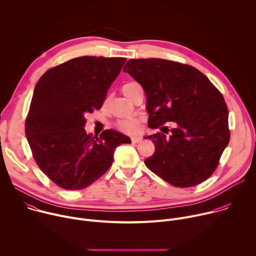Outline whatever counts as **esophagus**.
Returning a JSON list of instances; mask_svg holds the SVG:
<instances>
[{
  "mask_svg": "<svg viewBox=\"0 0 256 256\" xmlns=\"http://www.w3.org/2000/svg\"><path fill=\"white\" fill-rule=\"evenodd\" d=\"M142 140V138L140 136H134V138H132V144H138Z\"/></svg>",
  "mask_w": 256,
  "mask_h": 256,
  "instance_id": "esophagus-1",
  "label": "esophagus"
}]
</instances>
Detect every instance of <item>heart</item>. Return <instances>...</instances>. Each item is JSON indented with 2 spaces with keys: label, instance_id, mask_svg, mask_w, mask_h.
<instances>
[{
  "label": "heart",
  "instance_id": "b5f03b06",
  "mask_svg": "<svg viewBox=\"0 0 256 256\" xmlns=\"http://www.w3.org/2000/svg\"><path fill=\"white\" fill-rule=\"evenodd\" d=\"M140 86L136 82H128L124 84L122 88V93L130 100L134 92V89ZM116 128L126 134H134L138 132L140 128V122L136 118H128V120H122L116 122Z\"/></svg>",
  "mask_w": 256,
  "mask_h": 256
}]
</instances>
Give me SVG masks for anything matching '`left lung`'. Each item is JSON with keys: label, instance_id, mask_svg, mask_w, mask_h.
Segmentation results:
<instances>
[{"label": "left lung", "instance_id": "1", "mask_svg": "<svg viewBox=\"0 0 256 256\" xmlns=\"http://www.w3.org/2000/svg\"><path fill=\"white\" fill-rule=\"evenodd\" d=\"M124 72L147 95L152 172L176 188H192L216 169L230 140L228 107L222 93L192 66L163 58L130 60ZM172 121L176 128L164 124Z\"/></svg>", "mask_w": 256, "mask_h": 256}]
</instances>
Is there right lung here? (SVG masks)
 I'll list each match as a JSON object with an SVG mask.
<instances>
[{"instance_id":"1","label":"right lung","mask_w":256,"mask_h":256,"mask_svg":"<svg viewBox=\"0 0 256 256\" xmlns=\"http://www.w3.org/2000/svg\"><path fill=\"white\" fill-rule=\"evenodd\" d=\"M124 58L80 56L48 70L36 84L25 134L40 170L58 186L80 190L100 178L128 136L105 130L87 134L86 116L99 110Z\"/></svg>"}]
</instances>
